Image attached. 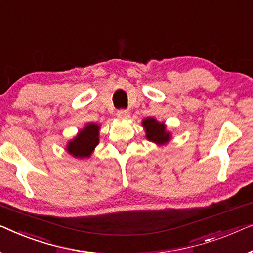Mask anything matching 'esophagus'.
<instances>
[{
  "instance_id": "1",
  "label": "esophagus",
  "mask_w": 253,
  "mask_h": 253,
  "mask_svg": "<svg viewBox=\"0 0 253 253\" xmlns=\"http://www.w3.org/2000/svg\"><path fill=\"white\" fill-rule=\"evenodd\" d=\"M117 117H118L119 119H127L128 117H129V112H128L127 110H119V111L117 112Z\"/></svg>"
}]
</instances>
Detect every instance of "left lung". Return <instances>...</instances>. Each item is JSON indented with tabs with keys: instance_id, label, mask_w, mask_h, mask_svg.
<instances>
[{
	"instance_id": "1",
	"label": "left lung",
	"mask_w": 253,
	"mask_h": 253,
	"mask_svg": "<svg viewBox=\"0 0 253 253\" xmlns=\"http://www.w3.org/2000/svg\"><path fill=\"white\" fill-rule=\"evenodd\" d=\"M142 127L145 130V137L148 141L159 145H165L172 140V134L167 130L165 123L158 122L154 117H147L142 120Z\"/></svg>"
}]
</instances>
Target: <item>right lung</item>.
Wrapping results in <instances>:
<instances>
[{"label":"right lung","mask_w":253,"mask_h":253,"mask_svg":"<svg viewBox=\"0 0 253 253\" xmlns=\"http://www.w3.org/2000/svg\"><path fill=\"white\" fill-rule=\"evenodd\" d=\"M99 130L101 125L95 123H88L78 131L72 140L66 143L67 154L77 159L89 158L95 148L99 143Z\"/></svg>","instance_id":"add662e5"}]
</instances>
